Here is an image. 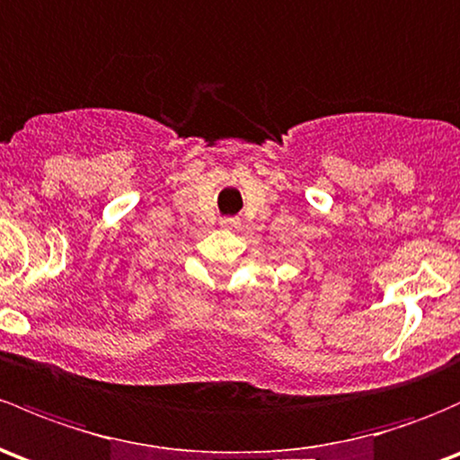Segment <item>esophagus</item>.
Wrapping results in <instances>:
<instances>
[{
    "instance_id": "esophagus-1",
    "label": "esophagus",
    "mask_w": 460,
    "mask_h": 460,
    "mask_svg": "<svg viewBox=\"0 0 460 460\" xmlns=\"http://www.w3.org/2000/svg\"><path fill=\"white\" fill-rule=\"evenodd\" d=\"M220 225L225 226V229H234V226L240 225V220H238V217H222Z\"/></svg>"
}]
</instances>
